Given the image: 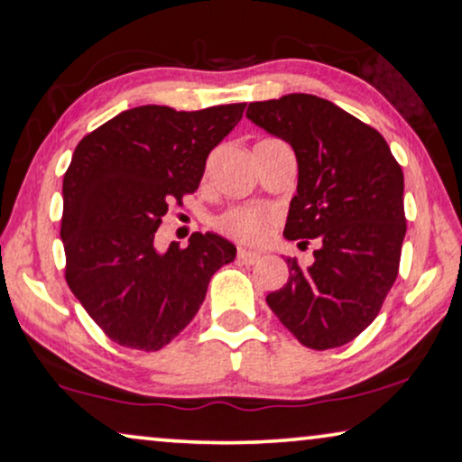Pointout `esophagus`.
<instances>
[{
    "label": "esophagus",
    "mask_w": 462,
    "mask_h": 462,
    "mask_svg": "<svg viewBox=\"0 0 462 462\" xmlns=\"http://www.w3.org/2000/svg\"><path fill=\"white\" fill-rule=\"evenodd\" d=\"M258 258H261V254H258V252L244 250V248L237 250V261L244 263V264H254V263H258Z\"/></svg>",
    "instance_id": "esophagus-1"
}]
</instances>
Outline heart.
Instances as JSON below:
<instances>
[{"mask_svg": "<svg viewBox=\"0 0 462 462\" xmlns=\"http://www.w3.org/2000/svg\"><path fill=\"white\" fill-rule=\"evenodd\" d=\"M269 223V212L258 210V208L237 206L226 210L225 214H220V217L214 220V226H217V231L223 233L225 237L236 239L239 244L258 245L267 239Z\"/></svg>", "mask_w": 462, "mask_h": 462, "instance_id": "b5f03b06", "label": "heart"}]
</instances>
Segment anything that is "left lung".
Here are the masks:
<instances>
[{
    "mask_svg": "<svg viewBox=\"0 0 462 462\" xmlns=\"http://www.w3.org/2000/svg\"><path fill=\"white\" fill-rule=\"evenodd\" d=\"M245 116L290 143L299 162L283 236L300 248L318 242L311 267L288 258L286 286L267 305L309 349L343 346L374 321L397 280L402 166L381 132L313 94L250 103Z\"/></svg>",
    "mask_w": 462,
    "mask_h": 462,
    "instance_id": "8db88e82",
    "label": "left lung"
}]
</instances>
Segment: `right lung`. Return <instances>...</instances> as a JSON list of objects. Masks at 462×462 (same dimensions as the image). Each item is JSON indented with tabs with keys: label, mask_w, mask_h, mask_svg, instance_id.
I'll return each mask as SVG.
<instances>
[{
	"label": "right lung",
	"mask_w": 462,
	"mask_h": 462,
	"mask_svg": "<svg viewBox=\"0 0 462 462\" xmlns=\"http://www.w3.org/2000/svg\"><path fill=\"white\" fill-rule=\"evenodd\" d=\"M244 109L134 106L75 147L62 180L65 280L113 343L160 351L199 311L210 277L236 258V245L214 233H193L187 248L166 252L153 239L168 204L199 187L208 155Z\"/></svg>",
	"instance_id": "right-lung-1"
}]
</instances>
